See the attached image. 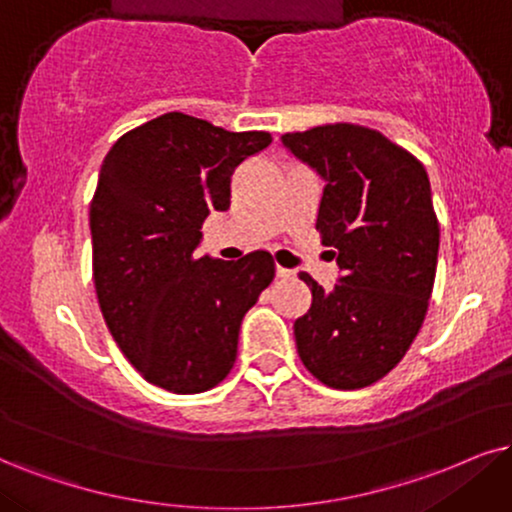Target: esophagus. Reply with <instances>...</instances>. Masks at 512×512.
Wrapping results in <instances>:
<instances>
[{"label":"esophagus","instance_id":"esophagus-1","mask_svg":"<svg viewBox=\"0 0 512 512\" xmlns=\"http://www.w3.org/2000/svg\"><path fill=\"white\" fill-rule=\"evenodd\" d=\"M275 275H277V277H282V280H289V277H294V270L277 266V268H275Z\"/></svg>","mask_w":512,"mask_h":512}]
</instances>
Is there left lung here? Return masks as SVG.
<instances>
[{
	"label": "left lung",
	"instance_id": "8db88e82",
	"mask_svg": "<svg viewBox=\"0 0 512 512\" xmlns=\"http://www.w3.org/2000/svg\"><path fill=\"white\" fill-rule=\"evenodd\" d=\"M282 144L325 180L315 230L337 258L325 292L294 323L308 372L332 389L382 380L420 332L437 275L439 223L427 170L410 151L363 125L287 132Z\"/></svg>",
	"mask_w": 512,
	"mask_h": 512
}]
</instances>
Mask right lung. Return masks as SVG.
Here are the masks:
<instances>
[{
	"label": "right lung",
	"mask_w": 512,
	"mask_h": 512,
	"mask_svg": "<svg viewBox=\"0 0 512 512\" xmlns=\"http://www.w3.org/2000/svg\"><path fill=\"white\" fill-rule=\"evenodd\" d=\"M273 142L166 113L125 132L90 206L94 287L106 327L144 380L173 394L223 382L239 325L275 277L268 251L197 256L201 225L230 206L239 163Z\"/></svg>",
	"instance_id": "add662e5"
}]
</instances>
